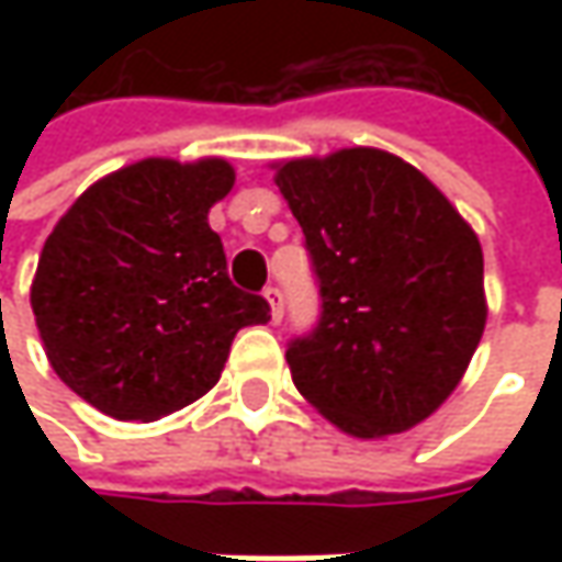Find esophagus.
Returning a JSON list of instances; mask_svg holds the SVG:
<instances>
[{"mask_svg":"<svg viewBox=\"0 0 562 562\" xmlns=\"http://www.w3.org/2000/svg\"><path fill=\"white\" fill-rule=\"evenodd\" d=\"M266 300H269L271 322L278 325V322H281V315H284V296H281V291H278V288H269V291H266Z\"/></svg>","mask_w":562,"mask_h":562,"instance_id":"esophagus-1","label":"esophagus"}]
</instances>
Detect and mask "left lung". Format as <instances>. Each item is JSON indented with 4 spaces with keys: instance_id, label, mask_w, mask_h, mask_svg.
<instances>
[{
    "instance_id": "1",
    "label": "left lung",
    "mask_w": 562,
    "mask_h": 562,
    "mask_svg": "<svg viewBox=\"0 0 562 562\" xmlns=\"http://www.w3.org/2000/svg\"><path fill=\"white\" fill-rule=\"evenodd\" d=\"M271 168L322 291L318 328L288 350L296 391L353 438L419 425L485 331L479 234L419 168L375 146Z\"/></svg>"
}]
</instances>
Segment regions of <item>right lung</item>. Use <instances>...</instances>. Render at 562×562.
Returning a JSON list of instances; mask_svg holds the SVG:
<instances>
[{
	"instance_id": "obj_1",
	"label": "right lung",
	"mask_w": 562,
	"mask_h": 562,
	"mask_svg": "<svg viewBox=\"0 0 562 562\" xmlns=\"http://www.w3.org/2000/svg\"><path fill=\"white\" fill-rule=\"evenodd\" d=\"M234 187L218 156L140 159L90 184L46 237L31 306L55 375L99 413L156 422L222 378L269 303L227 278L209 209Z\"/></svg>"
}]
</instances>
